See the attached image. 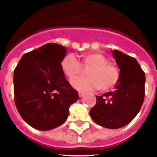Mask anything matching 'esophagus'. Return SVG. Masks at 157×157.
Wrapping results in <instances>:
<instances>
[{
  "label": "esophagus",
  "mask_w": 157,
  "mask_h": 157,
  "mask_svg": "<svg viewBox=\"0 0 157 157\" xmlns=\"http://www.w3.org/2000/svg\"><path fill=\"white\" fill-rule=\"evenodd\" d=\"M78 94H79V96H80V97L81 98V97H83L84 94H85V92H81V91H79Z\"/></svg>",
  "instance_id": "esophagus-1"
}]
</instances>
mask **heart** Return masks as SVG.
I'll return each mask as SVG.
<instances>
[{"label": "heart", "mask_w": 157, "mask_h": 157, "mask_svg": "<svg viewBox=\"0 0 157 157\" xmlns=\"http://www.w3.org/2000/svg\"><path fill=\"white\" fill-rule=\"evenodd\" d=\"M82 65H81L80 64ZM90 66L87 78L75 79L81 72V66ZM62 71L70 81L74 88L78 90H91L99 88L102 91L112 89L120 78V71L115 64L107 62V57L101 53L90 52L81 56V63L72 54H67L61 61Z\"/></svg>", "instance_id": "1"}]
</instances>
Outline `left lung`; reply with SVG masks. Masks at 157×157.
Returning <instances> with one entry per match:
<instances>
[{
    "mask_svg": "<svg viewBox=\"0 0 157 157\" xmlns=\"http://www.w3.org/2000/svg\"><path fill=\"white\" fill-rule=\"evenodd\" d=\"M120 69V78L113 92L96 96L90 111L91 118L108 129L126 125L141 109L145 95V74L136 59L119 50L112 51Z\"/></svg>",
    "mask_w": 157,
    "mask_h": 157,
    "instance_id": "left-lung-1",
    "label": "left lung"
}]
</instances>
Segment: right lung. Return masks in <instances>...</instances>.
<instances>
[{
	"label": "right lung",
	"mask_w": 157,
	"mask_h": 157,
	"mask_svg": "<svg viewBox=\"0 0 157 157\" xmlns=\"http://www.w3.org/2000/svg\"><path fill=\"white\" fill-rule=\"evenodd\" d=\"M67 49L46 44L23 54L13 71L14 102L24 121L38 130L63 124L79 95L62 71Z\"/></svg>",
	"instance_id": "add662e5"
}]
</instances>
